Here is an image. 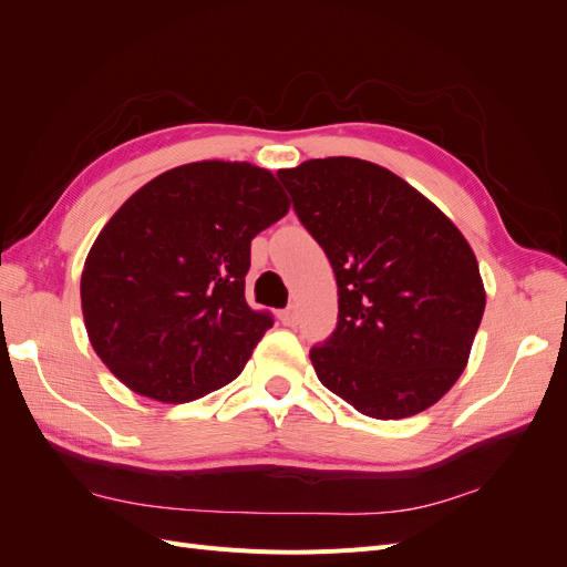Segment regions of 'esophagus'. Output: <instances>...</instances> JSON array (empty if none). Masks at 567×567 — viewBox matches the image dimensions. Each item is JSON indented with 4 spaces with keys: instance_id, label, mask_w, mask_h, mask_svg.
<instances>
[{
    "instance_id": "esophagus-1",
    "label": "esophagus",
    "mask_w": 567,
    "mask_h": 567,
    "mask_svg": "<svg viewBox=\"0 0 567 567\" xmlns=\"http://www.w3.org/2000/svg\"><path fill=\"white\" fill-rule=\"evenodd\" d=\"M281 323L284 326H296L298 323V310H296V307H286V310L281 312Z\"/></svg>"
}]
</instances>
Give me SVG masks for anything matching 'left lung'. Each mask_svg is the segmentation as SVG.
Segmentation results:
<instances>
[{
	"label": "left lung",
	"instance_id": "obj_1",
	"mask_svg": "<svg viewBox=\"0 0 567 567\" xmlns=\"http://www.w3.org/2000/svg\"><path fill=\"white\" fill-rule=\"evenodd\" d=\"M277 177L338 284L336 331L310 350L319 381L371 419L433 406L466 369L485 312L466 238L369 161L319 158Z\"/></svg>",
	"mask_w": 567,
	"mask_h": 567
}]
</instances>
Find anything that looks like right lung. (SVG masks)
Instances as JSON below:
<instances>
[{
  "label": "right lung",
  "mask_w": 567,
  "mask_h": 567,
  "mask_svg": "<svg viewBox=\"0 0 567 567\" xmlns=\"http://www.w3.org/2000/svg\"><path fill=\"white\" fill-rule=\"evenodd\" d=\"M288 213L269 169L203 161L158 175L101 229L80 298L94 352L158 402H192L244 371L271 315L246 302L250 241Z\"/></svg>",
  "instance_id": "add662e5"
}]
</instances>
